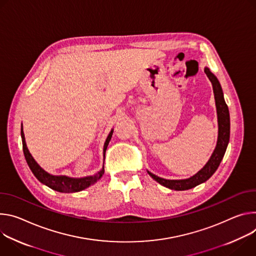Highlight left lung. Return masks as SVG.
Returning a JSON list of instances; mask_svg holds the SVG:
<instances>
[{"label": "left lung", "mask_w": 256, "mask_h": 256, "mask_svg": "<svg viewBox=\"0 0 256 256\" xmlns=\"http://www.w3.org/2000/svg\"><path fill=\"white\" fill-rule=\"evenodd\" d=\"M204 72L208 79L210 80L212 84V90L214 94V100H216V114H218V141H216V146L208 160V162L206 164V166L198 171L195 175L188 179L183 180H166L160 177L156 176L154 174L148 171V175L158 182L160 185L177 191H183L191 189L197 185H200L206 180H208L212 174L216 171L218 168L224 154L226 152V146H228L229 140H230V114L229 108L226 106L224 94L220 84L218 80V78L210 71L208 67L204 68Z\"/></svg>", "instance_id": "left-lung-1"}]
</instances>
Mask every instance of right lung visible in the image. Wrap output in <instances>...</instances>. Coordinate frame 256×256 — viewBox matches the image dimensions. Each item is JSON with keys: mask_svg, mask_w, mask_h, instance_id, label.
I'll use <instances>...</instances> for the list:
<instances>
[{"mask_svg": "<svg viewBox=\"0 0 256 256\" xmlns=\"http://www.w3.org/2000/svg\"><path fill=\"white\" fill-rule=\"evenodd\" d=\"M112 132H114V130L112 129L110 134L108 135V137L106 139V142H104V156L106 154V148L108 146L110 140L112 138ZM21 138H22L23 152H24V156H25V160L27 162L28 166L30 168L32 172L34 173V175L36 177V179L40 182H42V184H44L46 186L50 187L52 190H56L58 192H63V193L78 192V191H81L85 188H88V187L94 185V183H96L104 173V166H102V168L96 174H94L92 176L83 177V178H71V177H68V176H54V175H50L48 172H46L40 166V164L34 160L32 156L30 154V150H28V148L26 146L25 137H24L22 127H21Z\"/></svg>", "mask_w": 256, "mask_h": 256, "instance_id": "obj_1", "label": "right lung"}]
</instances>
